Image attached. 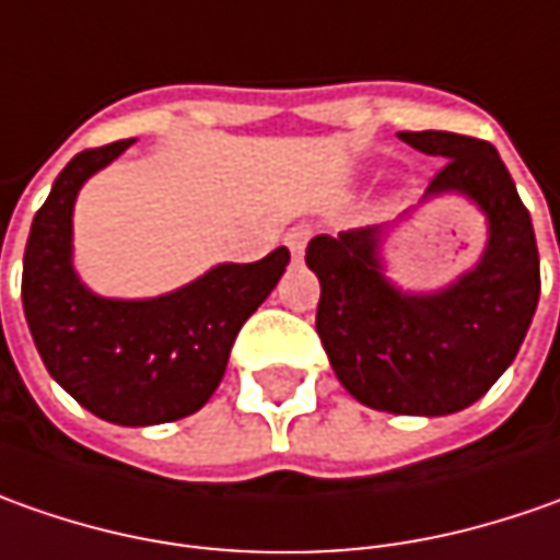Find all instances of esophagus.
Wrapping results in <instances>:
<instances>
[{
	"label": "esophagus",
	"mask_w": 560,
	"mask_h": 560,
	"mask_svg": "<svg viewBox=\"0 0 560 560\" xmlns=\"http://www.w3.org/2000/svg\"><path fill=\"white\" fill-rule=\"evenodd\" d=\"M306 242H310V229H306V225H298V229H291V232L284 235V244L291 247L294 260H300V257H303V250H306Z\"/></svg>",
	"instance_id": "1"
}]
</instances>
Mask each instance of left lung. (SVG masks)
Wrapping results in <instances>:
<instances>
[{
    "mask_svg": "<svg viewBox=\"0 0 560 560\" xmlns=\"http://www.w3.org/2000/svg\"><path fill=\"white\" fill-rule=\"evenodd\" d=\"M399 139L446 158L421 203L468 198L487 220L480 260L446 288L402 291L381 257L394 222L316 235L306 266L322 284L316 331L347 394L377 412L434 418L468 409L514 362L539 303V250L530 213L490 142L443 129Z\"/></svg>",
    "mask_w": 560,
    "mask_h": 560,
    "instance_id": "1",
    "label": "left lung"
}]
</instances>
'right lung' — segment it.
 <instances>
[{
  "instance_id": "obj_1",
  "label": "right lung",
  "mask_w": 560,
  "mask_h": 560,
  "mask_svg": "<svg viewBox=\"0 0 560 560\" xmlns=\"http://www.w3.org/2000/svg\"><path fill=\"white\" fill-rule=\"evenodd\" d=\"M129 142L83 151L51 185L24 250V316L49 375L83 409L124 428L198 412L225 375L242 325L291 260L276 247L257 262H217L161 298H102L73 269V203L89 176Z\"/></svg>"
}]
</instances>
